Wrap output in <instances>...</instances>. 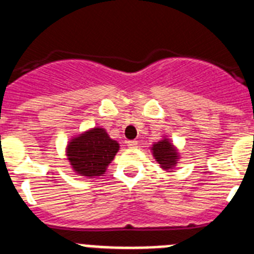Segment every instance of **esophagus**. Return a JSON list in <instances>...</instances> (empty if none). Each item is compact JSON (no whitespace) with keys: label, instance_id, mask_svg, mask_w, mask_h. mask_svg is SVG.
<instances>
[{"label":"esophagus","instance_id":"obj_1","mask_svg":"<svg viewBox=\"0 0 254 254\" xmlns=\"http://www.w3.org/2000/svg\"><path fill=\"white\" fill-rule=\"evenodd\" d=\"M127 143L129 148H136V147H138V142H136V140H127Z\"/></svg>","mask_w":254,"mask_h":254}]
</instances>
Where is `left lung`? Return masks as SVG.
Instances as JSON below:
<instances>
[{
  "label": "left lung",
  "instance_id": "left-lung-1",
  "mask_svg": "<svg viewBox=\"0 0 254 254\" xmlns=\"http://www.w3.org/2000/svg\"><path fill=\"white\" fill-rule=\"evenodd\" d=\"M151 151L154 160L157 161L161 169L165 170V171H171V170L175 169L178 161L180 160L179 152L166 136L152 144Z\"/></svg>",
  "mask_w": 254,
  "mask_h": 254
}]
</instances>
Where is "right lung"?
<instances>
[{"label":"right lung","mask_w":254,"mask_h":254,"mask_svg":"<svg viewBox=\"0 0 254 254\" xmlns=\"http://www.w3.org/2000/svg\"><path fill=\"white\" fill-rule=\"evenodd\" d=\"M119 148L103 127H96L74 136L66 145V156L78 175L93 178L106 173Z\"/></svg>","instance_id":"add662e5"}]
</instances>
